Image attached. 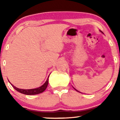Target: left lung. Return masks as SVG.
Instances as JSON below:
<instances>
[{"label":"left lung","mask_w":120,"mask_h":120,"mask_svg":"<svg viewBox=\"0 0 120 120\" xmlns=\"http://www.w3.org/2000/svg\"><path fill=\"white\" fill-rule=\"evenodd\" d=\"M101 33H102V32H101ZM75 89V90H76V91H78V90H76V89Z\"/></svg>","instance_id":"1"}]
</instances>
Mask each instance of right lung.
Wrapping results in <instances>:
<instances>
[{"label":"right lung","instance_id":"1","mask_svg":"<svg viewBox=\"0 0 120 120\" xmlns=\"http://www.w3.org/2000/svg\"><path fill=\"white\" fill-rule=\"evenodd\" d=\"M49 76L48 77L47 79V80L46 82H45V83L43 85H42L41 87H39L36 88V89H27V90H26V89H19V88L16 87L15 86H13V85H12V83H11L10 82H9V83L11 84L12 87L14 88L15 90H17V91L19 92V93L21 94H25V95H36V94H38L43 93L44 91L46 90L47 87L48 86V83H49Z\"/></svg>","mask_w":120,"mask_h":120}]
</instances>
